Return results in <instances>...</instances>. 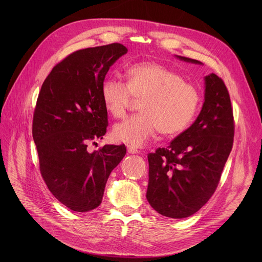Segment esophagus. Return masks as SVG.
Instances as JSON below:
<instances>
[{"label": "esophagus", "instance_id": "esophagus-1", "mask_svg": "<svg viewBox=\"0 0 262 262\" xmlns=\"http://www.w3.org/2000/svg\"><path fill=\"white\" fill-rule=\"evenodd\" d=\"M127 152H128L129 154H138V153H139V149L134 147V146H132V145H127Z\"/></svg>", "mask_w": 262, "mask_h": 262}]
</instances>
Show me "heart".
<instances>
[{"label":"heart","instance_id":"1","mask_svg":"<svg viewBox=\"0 0 262 262\" xmlns=\"http://www.w3.org/2000/svg\"><path fill=\"white\" fill-rule=\"evenodd\" d=\"M125 74L126 82L108 78L101 89L106 110L117 119L125 116L134 98L141 99V113L114 127L116 141L143 145L158 130L164 136L177 135L193 121L201 95L198 88L180 74L152 61L135 63Z\"/></svg>","mask_w":262,"mask_h":262}]
</instances>
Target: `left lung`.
<instances>
[{"label": "left lung", "instance_id": "1", "mask_svg": "<svg viewBox=\"0 0 262 262\" xmlns=\"http://www.w3.org/2000/svg\"><path fill=\"white\" fill-rule=\"evenodd\" d=\"M233 135L235 120L228 90L223 79L211 73L205 77V102L195 122L169 146L158 147L147 155L149 205L158 213L173 219L199 211L221 180Z\"/></svg>", "mask_w": 262, "mask_h": 262}]
</instances>
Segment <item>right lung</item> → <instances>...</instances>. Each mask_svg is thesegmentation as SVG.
<instances>
[{"instance_id":"1","label":"right lung","mask_w":262,"mask_h":262,"mask_svg":"<svg viewBox=\"0 0 262 262\" xmlns=\"http://www.w3.org/2000/svg\"><path fill=\"white\" fill-rule=\"evenodd\" d=\"M126 53L117 42L75 51L41 86L33 117L40 173L52 194L73 211L99 207L110 173L126 154L124 144L87 149L88 142L106 134L102 85L109 68Z\"/></svg>"}]
</instances>
